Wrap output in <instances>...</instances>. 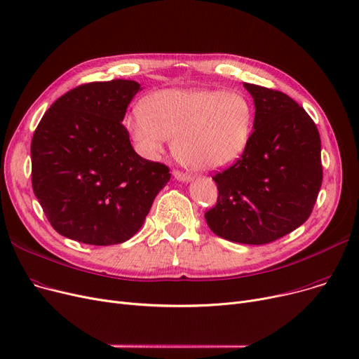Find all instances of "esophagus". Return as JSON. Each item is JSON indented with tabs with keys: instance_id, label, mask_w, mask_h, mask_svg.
<instances>
[{
	"instance_id": "esophagus-1",
	"label": "esophagus",
	"mask_w": 359,
	"mask_h": 359,
	"mask_svg": "<svg viewBox=\"0 0 359 359\" xmlns=\"http://www.w3.org/2000/svg\"><path fill=\"white\" fill-rule=\"evenodd\" d=\"M173 176L176 180H180V182H191V176L187 173H183L180 172V170H175L173 172Z\"/></svg>"
}]
</instances>
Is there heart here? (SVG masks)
<instances>
[{
    "label": "heart",
    "instance_id": "heart-1",
    "mask_svg": "<svg viewBox=\"0 0 359 359\" xmlns=\"http://www.w3.org/2000/svg\"><path fill=\"white\" fill-rule=\"evenodd\" d=\"M253 109L246 96L221 90H163L128 119L132 137L149 156L168 140L177 160L194 170H214L233 163L246 148Z\"/></svg>",
    "mask_w": 359,
    "mask_h": 359
}]
</instances>
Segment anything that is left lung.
<instances>
[{"label":"left lung","mask_w":359,"mask_h":359,"mask_svg":"<svg viewBox=\"0 0 359 359\" xmlns=\"http://www.w3.org/2000/svg\"><path fill=\"white\" fill-rule=\"evenodd\" d=\"M243 86L255 102V129L241 157L212 176L218 199L205 219L225 240L268 244L309 219L323 180L322 142L309 113L285 93Z\"/></svg>","instance_id":"left-lung-1"}]
</instances>
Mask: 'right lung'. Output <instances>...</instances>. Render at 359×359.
<instances>
[{
  "label": "right lung",
  "mask_w": 359,
  "mask_h": 359,
  "mask_svg": "<svg viewBox=\"0 0 359 359\" xmlns=\"http://www.w3.org/2000/svg\"><path fill=\"white\" fill-rule=\"evenodd\" d=\"M132 80L65 93L32 138V186L56 233L93 246L129 240L170 180L165 164L135 153L122 125L140 91Z\"/></svg>",
  "instance_id": "right-lung-1"
}]
</instances>
